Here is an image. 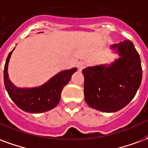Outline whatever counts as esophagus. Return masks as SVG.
Returning a JSON list of instances; mask_svg holds the SVG:
<instances>
[{
	"label": "esophagus",
	"mask_w": 148,
	"mask_h": 148,
	"mask_svg": "<svg viewBox=\"0 0 148 148\" xmlns=\"http://www.w3.org/2000/svg\"><path fill=\"white\" fill-rule=\"evenodd\" d=\"M85 66H86V63L85 62H83V61H81L79 63H77V69H78V71H81L82 69H84L85 67Z\"/></svg>",
	"instance_id": "1"
}]
</instances>
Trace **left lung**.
Segmentation results:
<instances>
[{
  "label": "left lung",
  "instance_id": "obj_1",
  "mask_svg": "<svg viewBox=\"0 0 148 148\" xmlns=\"http://www.w3.org/2000/svg\"><path fill=\"white\" fill-rule=\"evenodd\" d=\"M110 49L119 56L114 62L82 70L85 102L107 113L125 108L134 98L142 80L140 55L131 40L114 44Z\"/></svg>",
  "mask_w": 148,
  "mask_h": 148
}]
</instances>
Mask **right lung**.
<instances>
[{
  "label": "right lung",
  "mask_w": 148,
  "mask_h": 148,
  "mask_svg": "<svg viewBox=\"0 0 148 148\" xmlns=\"http://www.w3.org/2000/svg\"><path fill=\"white\" fill-rule=\"evenodd\" d=\"M14 49L8 56L4 69V86L10 98L18 108L28 113H43L56 108L60 100L63 88L71 81L77 68L60 71L40 86L19 88L11 82L8 73V63Z\"/></svg>",
  "instance_id": "add662e5"
}]
</instances>
